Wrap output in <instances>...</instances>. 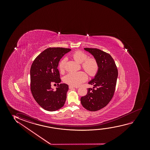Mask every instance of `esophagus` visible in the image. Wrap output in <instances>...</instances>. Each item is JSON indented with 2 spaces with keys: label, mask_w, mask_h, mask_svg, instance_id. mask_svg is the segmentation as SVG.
<instances>
[{
  "label": "esophagus",
  "mask_w": 150,
  "mask_h": 150,
  "mask_svg": "<svg viewBox=\"0 0 150 150\" xmlns=\"http://www.w3.org/2000/svg\"><path fill=\"white\" fill-rule=\"evenodd\" d=\"M75 86H69V88L70 89H73V88H75Z\"/></svg>",
  "instance_id": "1"
}]
</instances>
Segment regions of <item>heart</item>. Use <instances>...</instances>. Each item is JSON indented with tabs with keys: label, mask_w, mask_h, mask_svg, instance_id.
<instances>
[{
	"label": "heart",
	"mask_w": 150,
	"mask_h": 150,
	"mask_svg": "<svg viewBox=\"0 0 150 150\" xmlns=\"http://www.w3.org/2000/svg\"><path fill=\"white\" fill-rule=\"evenodd\" d=\"M71 57L76 62L81 64V67L90 75L94 76L98 72L99 64L94 57H88L86 53L81 51H76L71 54ZM66 58H64L60 62L59 69L60 72L64 71ZM87 79V75L83 71L69 73L64 78V82L72 86H78Z\"/></svg>",
	"instance_id": "b5f03b06"
}]
</instances>
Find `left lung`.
<instances>
[{"instance_id": "1", "label": "left lung", "mask_w": 150, "mask_h": 150, "mask_svg": "<svg viewBox=\"0 0 150 150\" xmlns=\"http://www.w3.org/2000/svg\"><path fill=\"white\" fill-rule=\"evenodd\" d=\"M94 56L99 69L94 79L88 83L93 88H88L87 94L81 97L82 106L88 111H98L105 107L113 98L115 91L118 70L115 62L109 53L95 48L84 49Z\"/></svg>"}]
</instances>
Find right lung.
Here are the masks:
<instances>
[{"label": "right lung", "mask_w": 150, "mask_h": 150, "mask_svg": "<svg viewBox=\"0 0 150 150\" xmlns=\"http://www.w3.org/2000/svg\"><path fill=\"white\" fill-rule=\"evenodd\" d=\"M71 50L64 47H49L37 56L30 69L31 93L37 103L48 111H57L64 106L69 89L61 81L58 64L62 57ZM58 84L54 91L52 84Z\"/></svg>", "instance_id": "obj_1"}]
</instances>
